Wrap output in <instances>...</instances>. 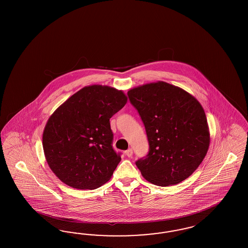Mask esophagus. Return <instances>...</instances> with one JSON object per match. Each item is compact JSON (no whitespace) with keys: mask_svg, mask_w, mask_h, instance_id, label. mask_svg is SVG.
Returning a JSON list of instances; mask_svg holds the SVG:
<instances>
[{"mask_svg":"<svg viewBox=\"0 0 248 248\" xmlns=\"http://www.w3.org/2000/svg\"><path fill=\"white\" fill-rule=\"evenodd\" d=\"M125 155H127L128 157H131L133 155V150L131 148H129L128 150L125 151Z\"/></svg>","mask_w":248,"mask_h":248,"instance_id":"34e87169","label":"esophagus"}]
</instances>
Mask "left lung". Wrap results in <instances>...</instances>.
<instances>
[{
    "instance_id": "8db88e82",
    "label": "left lung",
    "mask_w": 248,
    "mask_h": 248,
    "mask_svg": "<svg viewBox=\"0 0 248 248\" xmlns=\"http://www.w3.org/2000/svg\"><path fill=\"white\" fill-rule=\"evenodd\" d=\"M143 121L149 152L135 162L143 177L160 186H173L195 172L210 143L202 105L193 95L165 82L128 91Z\"/></svg>"
}]
</instances>
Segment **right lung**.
<instances>
[{"mask_svg":"<svg viewBox=\"0 0 248 248\" xmlns=\"http://www.w3.org/2000/svg\"><path fill=\"white\" fill-rule=\"evenodd\" d=\"M127 102L123 91L90 85L75 93L51 115L43 135L45 158L62 182L76 189H95L120 163L113 150L110 118Z\"/></svg>","mask_w":248,"mask_h":248,"instance_id":"add662e5","label":"right lung"}]
</instances>
